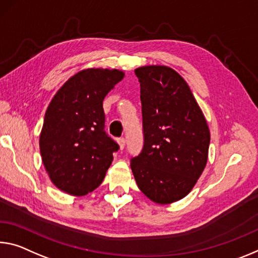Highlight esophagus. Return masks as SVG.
Segmentation results:
<instances>
[{
  "label": "esophagus",
  "instance_id": "obj_1",
  "mask_svg": "<svg viewBox=\"0 0 258 258\" xmlns=\"http://www.w3.org/2000/svg\"><path fill=\"white\" fill-rule=\"evenodd\" d=\"M118 146H119L120 150L125 148V139L124 138H121V139H119V140H118Z\"/></svg>",
  "mask_w": 258,
  "mask_h": 258
}]
</instances>
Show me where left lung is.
<instances>
[{
  "label": "left lung",
  "instance_id": "left-lung-1",
  "mask_svg": "<svg viewBox=\"0 0 258 258\" xmlns=\"http://www.w3.org/2000/svg\"><path fill=\"white\" fill-rule=\"evenodd\" d=\"M140 83L145 144L131 169L142 193L157 204L185 198L208 162L210 130L189 86L164 65L134 70Z\"/></svg>",
  "mask_w": 258,
  "mask_h": 258
}]
</instances>
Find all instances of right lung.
Listing matches in <instances>:
<instances>
[{"label": "right lung", "instance_id": "add662e5", "mask_svg": "<svg viewBox=\"0 0 258 258\" xmlns=\"http://www.w3.org/2000/svg\"><path fill=\"white\" fill-rule=\"evenodd\" d=\"M116 69H85L72 76L49 103L40 153L51 182L83 196L101 185L119 147L104 128L103 100L122 80Z\"/></svg>", "mask_w": 258, "mask_h": 258}]
</instances>
